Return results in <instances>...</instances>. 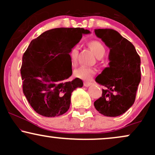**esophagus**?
Segmentation results:
<instances>
[{"label": "esophagus", "instance_id": "1", "mask_svg": "<svg viewBox=\"0 0 155 155\" xmlns=\"http://www.w3.org/2000/svg\"><path fill=\"white\" fill-rule=\"evenodd\" d=\"M91 84L92 82H89V81H85V82L84 83V85L85 87H90Z\"/></svg>", "mask_w": 155, "mask_h": 155}]
</instances>
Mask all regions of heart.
<instances>
[{
  "label": "heart",
  "mask_w": 155,
  "mask_h": 155,
  "mask_svg": "<svg viewBox=\"0 0 155 155\" xmlns=\"http://www.w3.org/2000/svg\"><path fill=\"white\" fill-rule=\"evenodd\" d=\"M88 47L93 51V53L97 58H101L104 56L106 53V48L100 41L98 40H90L87 42ZM69 58L71 63L73 65H75L77 62L78 55H79V49L77 47H74L69 51ZM95 70L92 68H88L85 66H81L76 69L74 74L76 77L83 80H90L95 74Z\"/></svg>",
  "instance_id": "b5f03b06"
}]
</instances>
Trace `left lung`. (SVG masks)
Returning a JSON list of instances; mask_svg holds the SVG:
<instances>
[{"mask_svg": "<svg viewBox=\"0 0 155 155\" xmlns=\"http://www.w3.org/2000/svg\"><path fill=\"white\" fill-rule=\"evenodd\" d=\"M95 33L109 47L110 63L95 79L105 88L94 106L104 116H120L136 100L140 81V57L133 44L114 30L96 29Z\"/></svg>", "mask_w": 155, "mask_h": 155, "instance_id": "left-lung-1", "label": "left lung"}]
</instances>
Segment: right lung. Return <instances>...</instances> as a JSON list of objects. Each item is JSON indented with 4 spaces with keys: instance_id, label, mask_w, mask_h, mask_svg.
Wrapping results in <instances>:
<instances>
[{
    "instance_id": "1",
    "label": "right lung",
    "mask_w": 155,
    "mask_h": 155,
    "mask_svg": "<svg viewBox=\"0 0 155 155\" xmlns=\"http://www.w3.org/2000/svg\"><path fill=\"white\" fill-rule=\"evenodd\" d=\"M88 33L80 28H54L31 41L20 73L23 93L36 113L54 117L69 109L72 92L83 86L79 78L68 81L72 75L69 51Z\"/></svg>"
}]
</instances>
